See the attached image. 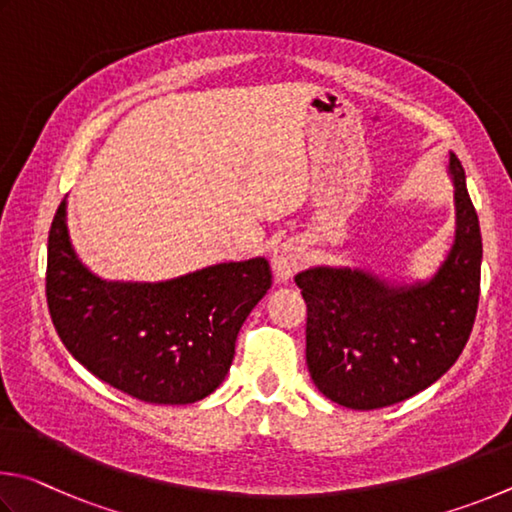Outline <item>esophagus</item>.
Returning <instances> with one entry per match:
<instances>
[{"instance_id":"obj_1","label":"esophagus","mask_w":512,"mask_h":512,"mask_svg":"<svg viewBox=\"0 0 512 512\" xmlns=\"http://www.w3.org/2000/svg\"><path fill=\"white\" fill-rule=\"evenodd\" d=\"M303 265V247L297 240H285L272 254V272L279 283L290 281Z\"/></svg>"}]
</instances>
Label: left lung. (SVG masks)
Masks as SVG:
<instances>
[{"label":"left lung","instance_id":"obj_1","mask_svg":"<svg viewBox=\"0 0 512 512\" xmlns=\"http://www.w3.org/2000/svg\"><path fill=\"white\" fill-rule=\"evenodd\" d=\"M454 177V245L432 279L389 285L348 267L294 276L306 299V360L312 382L337 405L382 409L416 396L459 360L479 306L481 231L461 161Z\"/></svg>","mask_w":512,"mask_h":512}]
</instances>
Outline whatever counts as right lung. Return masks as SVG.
Wrapping results in <instances>:
<instances>
[{
  "label": "right lung",
  "instance_id": "right-lung-1",
  "mask_svg": "<svg viewBox=\"0 0 512 512\" xmlns=\"http://www.w3.org/2000/svg\"><path fill=\"white\" fill-rule=\"evenodd\" d=\"M272 285L265 258L164 283L101 281L78 261L62 200L49 229L47 303L67 351L128 396L188 405L220 387L240 326Z\"/></svg>",
  "mask_w": 512,
  "mask_h": 512
}]
</instances>
